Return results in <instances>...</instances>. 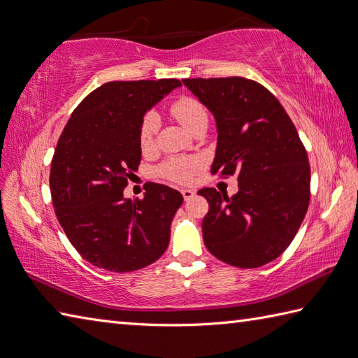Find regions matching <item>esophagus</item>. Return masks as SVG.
<instances>
[{
    "instance_id": "obj_1",
    "label": "esophagus",
    "mask_w": 358,
    "mask_h": 358,
    "mask_svg": "<svg viewBox=\"0 0 358 358\" xmlns=\"http://www.w3.org/2000/svg\"><path fill=\"white\" fill-rule=\"evenodd\" d=\"M181 194H183V199H185L186 201L192 200L194 196H195V192L192 191V189H183V191H181Z\"/></svg>"
}]
</instances>
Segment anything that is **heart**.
Wrapping results in <instances>:
<instances>
[{
	"label": "heart",
	"mask_w": 358,
	"mask_h": 358,
	"mask_svg": "<svg viewBox=\"0 0 358 358\" xmlns=\"http://www.w3.org/2000/svg\"><path fill=\"white\" fill-rule=\"evenodd\" d=\"M171 113L189 132H192L200 124H208L206 109H204V106L200 101H196L195 98L191 96H183L173 101L171 106ZM157 127L158 121L155 115L149 113V115L144 117L140 129V144L143 149L150 148L157 134ZM196 167H199V164H196V162H192V159H172V162L164 164L163 172L173 180L186 181Z\"/></svg>",
	"instance_id": "obj_1"
}]
</instances>
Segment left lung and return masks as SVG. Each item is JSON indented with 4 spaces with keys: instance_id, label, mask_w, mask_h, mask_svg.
<instances>
[{
    "instance_id": "obj_1",
    "label": "left lung",
    "mask_w": 358,
    "mask_h": 358,
    "mask_svg": "<svg viewBox=\"0 0 358 358\" xmlns=\"http://www.w3.org/2000/svg\"><path fill=\"white\" fill-rule=\"evenodd\" d=\"M183 85L215 120L212 173L237 175L238 192L214 187L201 229L209 252L237 268H260L291 245L309 206L308 154L283 106L241 77L192 78Z\"/></svg>"
}]
</instances>
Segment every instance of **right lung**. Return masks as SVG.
Returning a JSON list of instances; mask_svg holds the SVG:
<instances>
[{
    "label": "right lung",
    "instance_id": "right-lung-1",
    "mask_svg": "<svg viewBox=\"0 0 358 358\" xmlns=\"http://www.w3.org/2000/svg\"><path fill=\"white\" fill-rule=\"evenodd\" d=\"M177 87L178 80L106 83L80 103L59 136L52 201L72 246L96 268H146L169 245L183 195L158 183L143 200L124 199L123 191L141 162L143 117Z\"/></svg>",
    "mask_w": 358,
    "mask_h": 358
}]
</instances>
